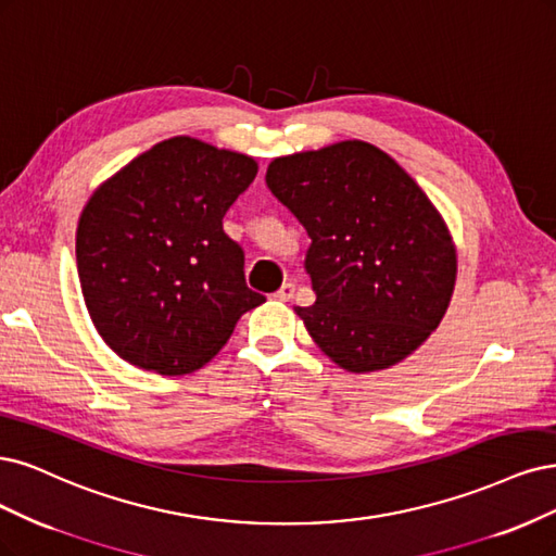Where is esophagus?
I'll use <instances>...</instances> for the list:
<instances>
[{"label":"esophagus","mask_w":556,"mask_h":556,"mask_svg":"<svg viewBox=\"0 0 556 556\" xmlns=\"http://www.w3.org/2000/svg\"><path fill=\"white\" fill-rule=\"evenodd\" d=\"M294 290H296V287H294V282H285L282 287H280V290L274 294L278 301H290L292 296H294Z\"/></svg>","instance_id":"1"}]
</instances>
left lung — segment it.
Listing matches in <instances>:
<instances>
[{"label":"left lung","instance_id":"left-lung-1","mask_svg":"<svg viewBox=\"0 0 556 556\" xmlns=\"http://www.w3.org/2000/svg\"><path fill=\"white\" fill-rule=\"evenodd\" d=\"M266 186L311 237L317 294L294 313L340 368L375 372L416 352L453 296L457 255L444 218L375 144L344 140L280 156Z\"/></svg>","mask_w":556,"mask_h":556}]
</instances>
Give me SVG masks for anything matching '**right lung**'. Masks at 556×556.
Instances as JSON below:
<instances>
[{
  "mask_svg": "<svg viewBox=\"0 0 556 556\" xmlns=\"http://www.w3.org/2000/svg\"><path fill=\"white\" fill-rule=\"evenodd\" d=\"M255 175V159L179 136L93 190L75 232L80 287L96 331L130 366L193 372L264 303L223 229Z\"/></svg>",
  "mask_w": 556,
  "mask_h": 556,
  "instance_id": "obj_1",
  "label": "right lung"
}]
</instances>
